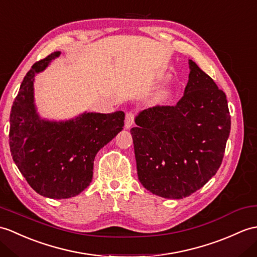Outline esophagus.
Returning <instances> with one entry per match:
<instances>
[{
  "instance_id": "obj_1",
  "label": "esophagus",
  "mask_w": 257,
  "mask_h": 257,
  "mask_svg": "<svg viewBox=\"0 0 257 257\" xmlns=\"http://www.w3.org/2000/svg\"><path fill=\"white\" fill-rule=\"evenodd\" d=\"M134 121H135V115L133 112H128L126 115V120H124V128L129 129L134 124Z\"/></svg>"
}]
</instances>
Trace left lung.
<instances>
[{"instance_id": "8db88e82", "label": "left lung", "mask_w": 257, "mask_h": 257, "mask_svg": "<svg viewBox=\"0 0 257 257\" xmlns=\"http://www.w3.org/2000/svg\"><path fill=\"white\" fill-rule=\"evenodd\" d=\"M183 97L175 106H154L136 117L133 135L138 178L163 198L192 195L221 165L231 129L228 100L193 60Z\"/></svg>"}]
</instances>
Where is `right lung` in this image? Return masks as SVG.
Listing matches in <instances>:
<instances>
[{
    "mask_svg": "<svg viewBox=\"0 0 257 257\" xmlns=\"http://www.w3.org/2000/svg\"><path fill=\"white\" fill-rule=\"evenodd\" d=\"M56 51L36 62L22 82L10 116V149L22 175L39 195L71 198L93 178L97 152L123 127V111L83 112L69 120L39 116L34 97L35 75L60 56Z\"/></svg>",
    "mask_w": 257,
    "mask_h": 257,
    "instance_id": "add662e5",
    "label": "right lung"
}]
</instances>
